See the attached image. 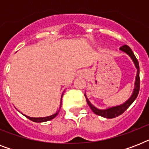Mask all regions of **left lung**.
<instances>
[{
	"instance_id": "1",
	"label": "left lung",
	"mask_w": 149,
	"mask_h": 149,
	"mask_svg": "<svg viewBox=\"0 0 149 149\" xmlns=\"http://www.w3.org/2000/svg\"><path fill=\"white\" fill-rule=\"evenodd\" d=\"M120 50L123 52H125L127 55V56H130V58H132L133 63L134 64V66L137 69V74L136 77H135V82H134V91L132 92V94L131 95L128 99L123 104H120V105H118V106L111 107H108V108L106 109H99L97 107H96L95 106H93V104H91V101L89 100V99L86 97V93H85V97L86 100V103L88 104L91 109L93 111V112L96 114H97L99 116H101V117H104V118H113L118 117V116L120 115L121 113H123L126 110H127L131 104L134 101V100L136 99L137 97H138V94L139 93V88H140V79H139V61L136 58L135 56L133 53L132 50L131 49V48L127 45H125L121 46L120 48Z\"/></svg>"
}]
</instances>
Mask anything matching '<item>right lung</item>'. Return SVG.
I'll list each match as a JSON object with an SVG mask.
<instances>
[{
	"label": "right lung",
	"instance_id": "add662e5",
	"mask_svg": "<svg viewBox=\"0 0 149 149\" xmlns=\"http://www.w3.org/2000/svg\"><path fill=\"white\" fill-rule=\"evenodd\" d=\"M63 93L62 94V96H61V102H60V105H59V109H58V111H56V113H53L52 115L48 116V117H43V118H31V117H29V116L24 115V114H23V115H24L27 118H29V120H32V121H34V122H38V123L45 122V121H48V120H52V119H53L54 118H56V116L58 115V112H59V110H60L61 106H62V98H63Z\"/></svg>",
	"mask_w": 149,
	"mask_h": 149
}]
</instances>
